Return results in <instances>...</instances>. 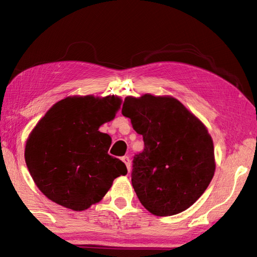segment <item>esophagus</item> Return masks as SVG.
Segmentation results:
<instances>
[{
	"mask_svg": "<svg viewBox=\"0 0 257 257\" xmlns=\"http://www.w3.org/2000/svg\"><path fill=\"white\" fill-rule=\"evenodd\" d=\"M124 162V164L127 165V169H128V172H130V170H132V163H130V159L129 156H122V159H121Z\"/></svg>",
	"mask_w": 257,
	"mask_h": 257,
	"instance_id": "obj_1",
	"label": "esophagus"
}]
</instances>
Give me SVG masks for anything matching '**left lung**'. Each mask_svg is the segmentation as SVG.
I'll use <instances>...</instances> for the list:
<instances>
[{
    "label": "left lung",
    "mask_w": 257,
    "mask_h": 257,
    "mask_svg": "<svg viewBox=\"0 0 257 257\" xmlns=\"http://www.w3.org/2000/svg\"><path fill=\"white\" fill-rule=\"evenodd\" d=\"M121 112L144 141L132 171L139 201L159 216L187 210L214 176V147L205 125L168 96H128Z\"/></svg>",
    "instance_id": "8db88e82"
}]
</instances>
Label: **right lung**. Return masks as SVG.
I'll return each instance as SVG.
<instances>
[{
    "instance_id": "1",
    "label": "right lung",
    "mask_w": 257,
    "mask_h": 257,
    "mask_svg": "<svg viewBox=\"0 0 257 257\" xmlns=\"http://www.w3.org/2000/svg\"><path fill=\"white\" fill-rule=\"evenodd\" d=\"M116 96L67 97L54 104L26 144L30 176L51 201L84 211L101 201L125 164L107 153L112 139L98 132L120 107Z\"/></svg>"
}]
</instances>
